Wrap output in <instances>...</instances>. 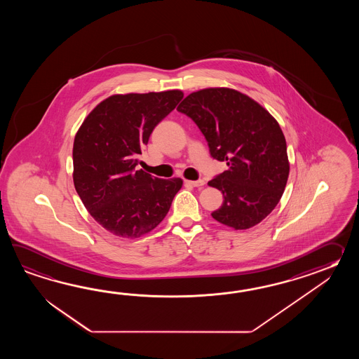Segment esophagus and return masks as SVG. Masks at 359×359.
<instances>
[{
	"instance_id": "obj_1",
	"label": "esophagus",
	"mask_w": 359,
	"mask_h": 359,
	"mask_svg": "<svg viewBox=\"0 0 359 359\" xmlns=\"http://www.w3.org/2000/svg\"><path fill=\"white\" fill-rule=\"evenodd\" d=\"M187 184H190V186H194V187H200V186H204L205 182H204V180H198V181H186Z\"/></svg>"
}]
</instances>
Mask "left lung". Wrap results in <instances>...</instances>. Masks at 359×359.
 I'll list each match as a JSON object with an SVG mask.
<instances>
[{
  "label": "left lung",
  "mask_w": 359,
  "mask_h": 359,
  "mask_svg": "<svg viewBox=\"0 0 359 359\" xmlns=\"http://www.w3.org/2000/svg\"><path fill=\"white\" fill-rule=\"evenodd\" d=\"M177 110L196 123L212 158L229 165L208 182L224 198L214 219L235 229L263 221L283 196L290 170L275 118L249 96L224 87L192 92Z\"/></svg>",
  "instance_id": "obj_1"
}]
</instances>
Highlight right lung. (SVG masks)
<instances>
[{"label":"right lung","mask_w":359,"mask_h":359,"mask_svg":"<svg viewBox=\"0 0 359 359\" xmlns=\"http://www.w3.org/2000/svg\"><path fill=\"white\" fill-rule=\"evenodd\" d=\"M182 97L180 90L113 95L76 132L74 187L95 221L113 235L136 238L153 231L181 190V178L161 180L136 165L154 128Z\"/></svg>","instance_id":"1"}]
</instances>
